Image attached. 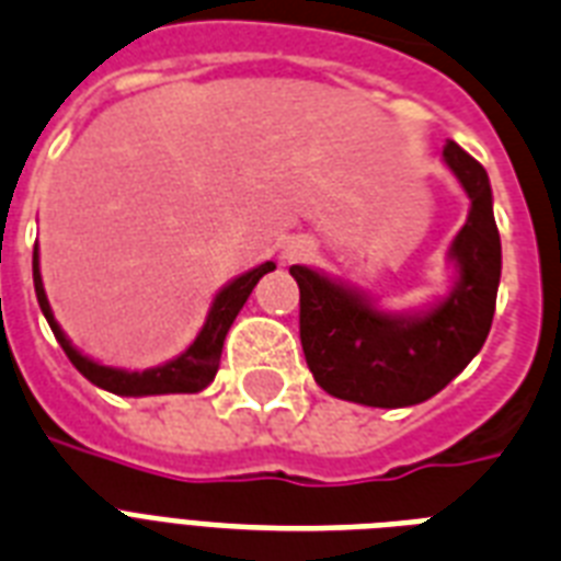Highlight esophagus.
<instances>
[{
    "mask_svg": "<svg viewBox=\"0 0 561 561\" xmlns=\"http://www.w3.org/2000/svg\"><path fill=\"white\" fill-rule=\"evenodd\" d=\"M286 254H289V257H298V254H301V245H293V249L286 251Z\"/></svg>",
    "mask_w": 561,
    "mask_h": 561,
    "instance_id": "esophagus-1",
    "label": "esophagus"
}]
</instances>
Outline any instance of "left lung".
<instances>
[{
    "instance_id": "obj_1",
    "label": "left lung",
    "mask_w": 561,
    "mask_h": 561,
    "mask_svg": "<svg viewBox=\"0 0 561 561\" xmlns=\"http://www.w3.org/2000/svg\"><path fill=\"white\" fill-rule=\"evenodd\" d=\"M442 154L471 198L468 221L450 245L459 280L445 301L421 316H389L312 268H289L301 289L304 357L333 398L386 410L427 401L477 357L492 330L501 284L492 186L457 142Z\"/></svg>"
}]
</instances>
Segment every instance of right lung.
<instances>
[{
	"label": "right lung",
	"instance_id": "add662e5",
	"mask_svg": "<svg viewBox=\"0 0 561 561\" xmlns=\"http://www.w3.org/2000/svg\"><path fill=\"white\" fill-rule=\"evenodd\" d=\"M275 263H263V266L251 268L245 275H240L233 284H228L216 295L207 321H204L202 333L195 336V342L181 354L178 359L167 363V366L149 368V371H123V368L99 366L90 357H84L81 351L72 348V342L64 336V330L58 328V321L51 316V307L46 301L41 280V263H37V245H34V293H37V304H41L43 316L49 321L55 340L60 342V348L69 357V363L81 371V375L95 383L99 389H107L114 394H128V398H142V394H175V392H202L210 386V380L219 371V357L225 336L231 330L237 312L242 310V304L249 301L251 289L257 286V280L266 272H272Z\"/></svg>",
	"mask_w": 561,
	"mask_h": 561
}]
</instances>
